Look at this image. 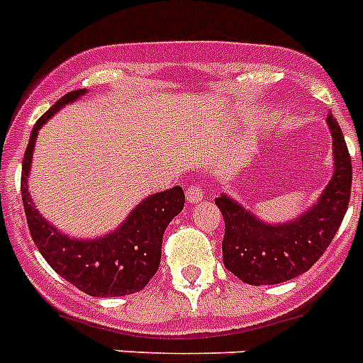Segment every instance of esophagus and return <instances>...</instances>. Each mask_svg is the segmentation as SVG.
I'll use <instances>...</instances> for the list:
<instances>
[{"label": "esophagus", "mask_w": 363, "mask_h": 363, "mask_svg": "<svg viewBox=\"0 0 363 363\" xmlns=\"http://www.w3.org/2000/svg\"><path fill=\"white\" fill-rule=\"evenodd\" d=\"M205 197V191H203L201 184L197 182H191L190 186L186 188V201L188 203H199Z\"/></svg>", "instance_id": "34e87169"}]
</instances>
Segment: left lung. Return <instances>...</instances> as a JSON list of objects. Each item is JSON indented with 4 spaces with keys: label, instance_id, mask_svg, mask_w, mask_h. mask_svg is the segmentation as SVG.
<instances>
[{
    "label": "left lung",
    "instance_id": "8db88e82",
    "mask_svg": "<svg viewBox=\"0 0 363 363\" xmlns=\"http://www.w3.org/2000/svg\"><path fill=\"white\" fill-rule=\"evenodd\" d=\"M328 126L334 138V175L304 216L284 225H270L229 196L216 199L225 223L223 264L244 284L274 285L308 272L340 229L350 201L352 164L334 115H328Z\"/></svg>",
    "mask_w": 363,
    "mask_h": 363
}]
</instances>
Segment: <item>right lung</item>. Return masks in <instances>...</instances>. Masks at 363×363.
<instances>
[{
  "label": "right lung",
  "instance_id": "obj_1",
  "mask_svg": "<svg viewBox=\"0 0 363 363\" xmlns=\"http://www.w3.org/2000/svg\"><path fill=\"white\" fill-rule=\"evenodd\" d=\"M85 89L67 93L35 123L22 162V201L28 228L46 263L69 284L91 296H125L149 284L160 267L162 238L173 218L184 207L181 186L158 191L141 201L117 231L93 240H74L52 228L35 208L28 191V175L40 126Z\"/></svg>",
  "mask_w": 363,
  "mask_h": 363
}]
</instances>
